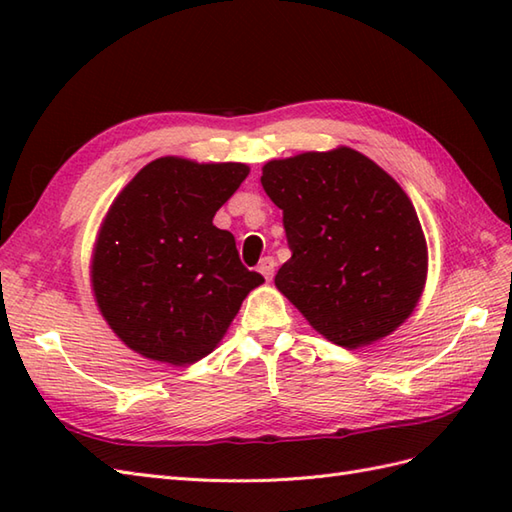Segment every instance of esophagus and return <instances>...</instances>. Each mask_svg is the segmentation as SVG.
I'll return each instance as SVG.
<instances>
[{"label": "esophagus", "instance_id": "obj_1", "mask_svg": "<svg viewBox=\"0 0 512 512\" xmlns=\"http://www.w3.org/2000/svg\"><path fill=\"white\" fill-rule=\"evenodd\" d=\"M275 266H277V262H275L273 257H264L262 262H259L257 270H259V273H262V275L270 281V279H273V275H275Z\"/></svg>", "mask_w": 512, "mask_h": 512}]
</instances>
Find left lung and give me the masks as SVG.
<instances>
[{"mask_svg":"<svg viewBox=\"0 0 512 512\" xmlns=\"http://www.w3.org/2000/svg\"><path fill=\"white\" fill-rule=\"evenodd\" d=\"M262 187L292 257L275 286L325 339L356 350L409 319L427 281V242L407 193L350 147L270 160Z\"/></svg>","mask_w":512,"mask_h":512,"instance_id":"left-lung-1","label":"left lung"}]
</instances>
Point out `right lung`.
Returning a JSON list of instances; mask_svg holds the SVG:
<instances>
[{
    "instance_id": "right-lung-1",
    "label": "right lung",
    "mask_w": 512,
    "mask_h": 512,
    "mask_svg": "<svg viewBox=\"0 0 512 512\" xmlns=\"http://www.w3.org/2000/svg\"><path fill=\"white\" fill-rule=\"evenodd\" d=\"M242 162L158 158L118 193L96 237L92 290L127 347L191 365L222 341L264 277L239 262L235 237L213 226L248 176Z\"/></svg>"
}]
</instances>
